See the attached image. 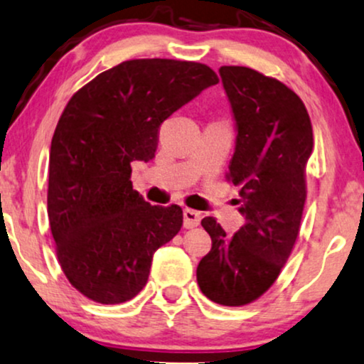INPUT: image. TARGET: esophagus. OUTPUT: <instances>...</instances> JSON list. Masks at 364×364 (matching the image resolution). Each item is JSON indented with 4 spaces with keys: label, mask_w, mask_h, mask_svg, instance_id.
Returning <instances> with one entry per match:
<instances>
[{
    "label": "esophagus",
    "mask_w": 364,
    "mask_h": 364,
    "mask_svg": "<svg viewBox=\"0 0 364 364\" xmlns=\"http://www.w3.org/2000/svg\"><path fill=\"white\" fill-rule=\"evenodd\" d=\"M183 220H185V228H195L201 222V213L196 210L185 208V211H183Z\"/></svg>",
    "instance_id": "obj_1"
}]
</instances>
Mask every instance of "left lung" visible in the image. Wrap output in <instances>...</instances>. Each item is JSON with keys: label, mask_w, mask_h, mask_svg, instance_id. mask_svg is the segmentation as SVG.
Instances as JSON below:
<instances>
[{"label": "left lung", "mask_w": 364, "mask_h": 364, "mask_svg": "<svg viewBox=\"0 0 364 364\" xmlns=\"http://www.w3.org/2000/svg\"><path fill=\"white\" fill-rule=\"evenodd\" d=\"M237 121L227 181L238 188L245 223L232 237L206 216L211 250L196 269L201 292L240 307L272 287L296 245L304 211L306 164L314 148L309 114L284 82L248 67L220 68Z\"/></svg>", "instance_id": "left-lung-1"}]
</instances>
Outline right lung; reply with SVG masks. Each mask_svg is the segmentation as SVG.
Returning a JSON list of instances; mask_svg holds the SVG:
<instances>
[{
	"instance_id": "add662e5",
	"label": "right lung",
	"mask_w": 364,
	"mask_h": 364,
	"mask_svg": "<svg viewBox=\"0 0 364 364\" xmlns=\"http://www.w3.org/2000/svg\"><path fill=\"white\" fill-rule=\"evenodd\" d=\"M215 84L205 63L136 58L68 100L52 137L47 203L58 264L82 296L131 301L154 252L181 230V206H153L132 190L131 163L153 159L164 119Z\"/></svg>"
}]
</instances>
